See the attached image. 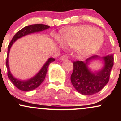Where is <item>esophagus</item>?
Returning <instances> with one entry per match:
<instances>
[{
    "label": "esophagus",
    "mask_w": 121,
    "mask_h": 121,
    "mask_svg": "<svg viewBox=\"0 0 121 121\" xmlns=\"http://www.w3.org/2000/svg\"><path fill=\"white\" fill-rule=\"evenodd\" d=\"M68 58V56L67 55H66V54H65V55H63L61 57L60 59L62 60H64L67 59Z\"/></svg>",
    "instance_id": "esophagus-1"
}]
</instances>
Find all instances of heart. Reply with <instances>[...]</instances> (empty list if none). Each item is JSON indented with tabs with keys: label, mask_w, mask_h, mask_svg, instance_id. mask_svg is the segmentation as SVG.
<instances>
[{
	"label": "heart",
	"mask_w": 121,
	"mask_h": 121,
	"mask_svg": "<svg viewBox=\"0 0 121 121\" xmlns=\"http://www.w3.org/2000/svg\"><path fill=\"white\" fill-rule=\"evenodd\" d=\"M62 41L70 47H76L82 56H89L99 48L103 42L102 32L89 26L72 27L66 29L61 36ZM60 44H62L60 42Z\"/></svg>",
	"instance_id": "b5f03b06"
}]
</instances>
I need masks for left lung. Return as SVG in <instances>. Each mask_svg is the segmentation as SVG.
I'll return each mask as SVG.
<instances>
[{"label":"left lung","mask_w":121,"mask_h":121,"mask_svg":"<svg viewBox=\"0 0 121 121\" xmlns=\"http://www.w3.org/2000/svg\"><path fill=\"white\" fill-rule=\"evenodd\" d=\"M98 59L93 56L86 60V62L76 61L73 62V72L70 77L71 82L78 92L84 95H92L99 92L109 81L110 72L114 65L113 55L102 58L105 65L102 70L91 73L87 67L89 61Z\"/></svg>","instance_id":"1"}]
</instances>
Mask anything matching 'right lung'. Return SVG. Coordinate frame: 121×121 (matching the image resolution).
Instances as JSON below:
<instances>
[{"label": "right lung", "instance_id": "add662e5", "mask_svg": "<svg viewBox=\"0 0 121 121\" xmlns=\"http://www.w3.org/2000/svg\"><path fill=\"white\" fill-rule=\"evenodd\" d=\"M49 26L45 24H33L25 27L19 31H18L15 35V36L13 37L12 40L8 45L6 63H5L7 68V75L8 78L13 83V84L19 90L26 91H30L35 89L39 86H40V85L43 82L45 78V76H46L47 73V68H48L50 63L54 61L55 60L54 58H49L47 60V61L45 62V64L43 66L40 72L35 77L30 79V80H27V81H21V80H17V79L13 77V76H12L10 71H9V65H8V55H9L11 47L13 43L18 39L24 36L27 35L32 34V33L42 31V30L49 28Z\"/></svg>", "mask_w": 121, "mask_h": 121}]
</instances>
